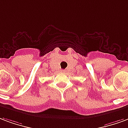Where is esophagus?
<instances>
[{
	"label": "esophagus",
	"instance_id": "34e87169",
	"mask_svg": "<svg viewBox=\"0 0 128 128\" xmlns=\"http://www.w3.org/2000/svg\"><path fill=\"white\" fill-rule=\"evenodd\" d=\"M60 72H63V73H65V70H61Z\"/></svg>",
	"mask_w": 128,
	"mask_h": 128
}]
</instances>
